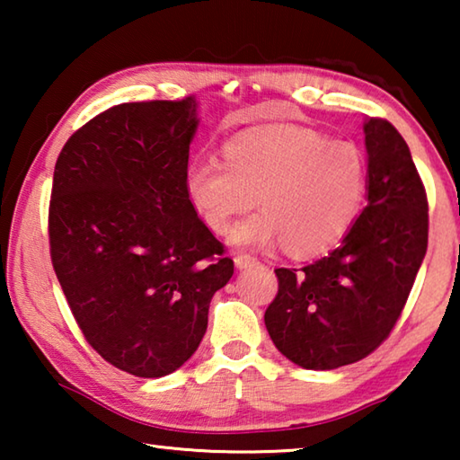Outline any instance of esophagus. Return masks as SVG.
Masks as SVG:
<instances>
[{
	"mask_svg": "<svg viewBox=\"0 0 460 460\" xmlns=\"http://www.w3.org/2000/svg\"><path fill=\"white\" fill-rule=\"evenodd\" d=\"M233 261H235V268H239V270H245V268H249V266H253V263L258 261V260H255L253 255L237 253V255H235V260H233Z\"/></svg>",
	"mask_w": 460,
	"mask_h": 460,
	"instance_id": "esophagus-1",
	"label": "esophagus"
}]
</instances>
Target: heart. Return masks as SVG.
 Masks as SVG:
<instances>
[{
  "label": "heart",
  "instance_id": "b5f03b06",
  "mask_svg": "<svg viewBox=\"0 0 460 460\" xmlns=\"http://www.w3.org/2000/svg\"><path fill=\"white\" fill-rule=\"evenodd\" d=\"M186 197L215 233L229 229L258 199L263 213L231 231L235 245L284 241L294 255H314L347 235L367 192L361 150L300 128H268L231 139L225 160H194Z\"/></svg>",
  "mask_w": 460,
  "mask_h": 460
}]
</instances>
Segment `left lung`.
<instances>
[{
    "instance_id": "8db88e82",
    "label": "left lung",
    "mask_w": 460,
    "mask_h": 460,
    "mask_svg": "<svg viewBox=\"0 0 460 460\" xmlns=\"http://www.w3.org/2000/svg\"><path fill=\"white\" fill-rule=\"evenodd\" d=\"M363 208L329 255L278 268L266 329L279 353L329 371L367 357L398 323L428 247V202L410 147L392 123L367 118Z\"/></svg>"
}]
</instances>
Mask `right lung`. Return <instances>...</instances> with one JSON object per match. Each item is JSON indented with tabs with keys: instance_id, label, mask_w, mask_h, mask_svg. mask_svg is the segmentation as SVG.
<instances>
[{
	"instance_id": "obj_1",
	"label": "right lung",
	"mask_w": 460,
	"mask_h": 460,
	"mask_svg": "<svg viewBox=\"0 0 460 460\" xmlns=\"http://www.w3.org/2000/svg\"><path fill=\"white\" fill-rule=\"evenodd\" d=\"M199 101H142L75 131L54 166L50 255L89 345L136 377L190 359L233 276L186 197Z\"/></svg>"
}]
</instances>
